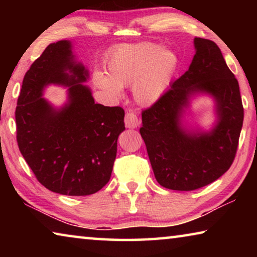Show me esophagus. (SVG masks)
Here are the masks:
<instances>
[{
    "label": "esophagus",
    "instance_id": "1",
    "mask_svg": "<svg viewBox=\"0 0 257 257\" xmlns=\"http://www.w3.org/2000/svg\"><path fill=\"white\" fill-rule=\"evenodd\" d=\"M139 123H141V120L137 116L136 113L134 111H128L124 115V124L127 128H137Z\"/></svg>",
    "mask_w": 257,
    "mask_h": 257
}]
</instances>
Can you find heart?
<instances>
[{"label": "heart", "mask_w": 257, "mask_h": 257, "mask_svg": "<svg viewBox=\"0 0 257 257\" xmlns=\"http://www.w3.org/2000/svg\"><path fill=\"white\" fill-rule=\"evenodd\" d=\"M177 59L173 53L151 43L123 45L106 60V73L96 71L94 84L108 93L119 95L120 87L133 85L134 97L149 105L162 96L175 71Z\"/></svg>", "instance_id": "obj_1"}]
</instances>
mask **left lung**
<instances>
[{"label":"left lung","instance_id":"1","mask_svg":"<svg viewBox=\"0 0 257 257\" xmlns=\"http://www.w3.org/2000/svg\"><path fill=\"white\" fill-rule=\"evenodd\" d=\"M194 43L196 54L189 69L143 110L139 129L156 180L172 190L202 188L227 172L236 156L242 127L238 80L219 46L199 37ZM195 91L210 92L217 99L219 122L210 134H189L180 127V112Z\"/></svg>","mask_w":257,"mask_h":257}]
</instances>
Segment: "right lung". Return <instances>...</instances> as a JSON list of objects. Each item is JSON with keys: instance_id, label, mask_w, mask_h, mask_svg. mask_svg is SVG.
Here are the masks:
<instances>
[{"instance_id": "add662e5", "label": "right lung", "mask_w": 257, "mask_h": 257, "mask_svg": "<svg viewBox=\"0 0 257 257\" xmlns=\"http://www.w3.org/2000/svg\"><path fill=\"white\" fill-rule=\"evenodd\" d=\"M87 75L73 62L70 43L50 44L26 72L16 107L26 162L45 188L68 196L94 194L107 184L124 130L123 108L95 103L81 84ZM49 83L69 86V103L59 111L41 97Z\"/></svg>"}]
</instances>
